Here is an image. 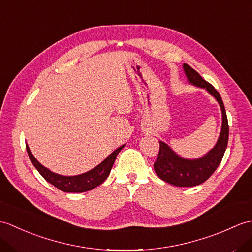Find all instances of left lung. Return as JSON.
Masks as SVG:
<instances>
[{
    "label": "left lung",
    "mask_w": 252,
    "mask_h": 252,
    "mask_svg": "<svg viewBox=\"0 0 252 252\" xmlns=\"http://www.w3.org/2000/svg\"><path fill=\"white\" fill-rule=\"evenodd\" d=\"M183 69L187 81L197 88L205 89L207 92L216 98L220 105L222 112V126L216 145L206 155L196 159H187L176 154L168 144L159 141L160 149L156 162L154 163L155 172L160 179L167 183L179 187H190L199 185L207 181L220 164L226 151L228 142V122L225 107H224L221 95L218 91L203 80L200 74L186 63Z\"/></svg>",
    "instance_id": "8db88e82"
}]
</instances>
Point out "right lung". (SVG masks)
Returning <instances> with one entry per match:
<instances>
[{"label":"right lung","mask_w":252,"mask_h":252,"mask_svg":"<svg viewBox=\"0 0 252 252\" xmlns=\"http://www.w3.org/2000/svg\"><path fill=\"white\" fill-rule=\"evenodd\" d=\"M125 146L126 144H123L120 147H118L116 151L112 152L109 156L105 160H103L98 165H96L95 168L88 171V172L78 175H62L53 172L50 169H47L44 165H42L35 159L33 155H32L29 146L26 144L27 152H28L31 162L34 165V168L39 171V173L43 176L49 183L57 187L58 189L66 192H83L93 189L95 187L100 185L107 178H108L110 170L117 158V155L120 153L121 149Z\"/></svg>","instance_id":"1"}]
</instances>
